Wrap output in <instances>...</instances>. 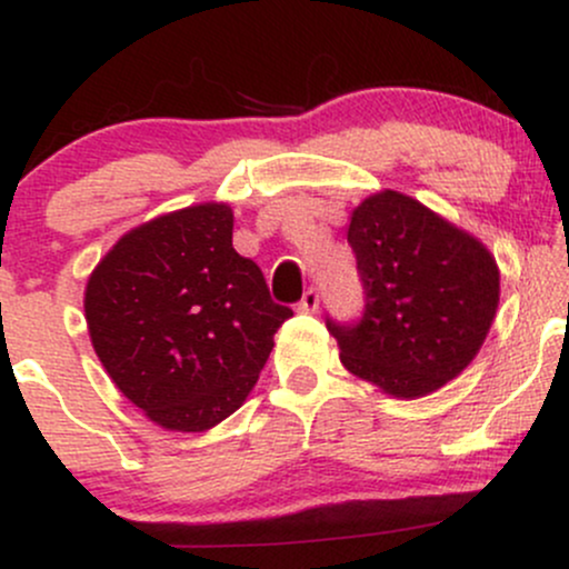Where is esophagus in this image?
<instances>
[{"instance_id": "obj_1", "label": "esophagus", "mask_w": 569, "mask_h": 569, "mask_svg": "<svg viewBox=\"0 0 569 569\" xmlns=\"http://www.w3.org/2000/svg\"><path fill=\"white\" fill-rule=\"evenodd\" d=\"M297 310L299 312H316L318 310V291L316 289H307L302 293V299H299Z\"/></svg>"}]
</instances>
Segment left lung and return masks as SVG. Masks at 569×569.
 <instances>
[{"mask_svg": "<svg viewBox=\"0 0 569 569\" xmlns=\"http://www.w3.org/2000/svg\"><path fill=\"white\" fill-rule=\"evenodd\" d=\"M367 310L352 326L326 321L339 361L393 398L455 380L481 350L500 302L489 248L409 194H369L348 227Z\"/></svg>", "mask_w": 569, "mask_h": 569, "instance_id": "left-lung-1", "label": "left lung"}]
</instances>
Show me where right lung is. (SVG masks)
<instances>
[{"instance_id": "obj_1", "label": "right lung", "mask_w": 569, "mask_h": 569, "mask_svg": "<svg viewBox=\"0 0 569 569\" xmlns=\"http://www.w3.org/2000/svg\"><path fill=\"white\" fill-rule=\"evenodd\" d=\"M232 208L200 202L122 234L90 272L98 361L154 426L202 433L243 407L289 307L232 248Z\"/></svg>"}]
</instances>
